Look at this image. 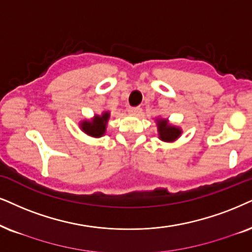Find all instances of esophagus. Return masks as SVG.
<instances>
[{"label": "esophagus", "instance_id": "34e87169", "mask_svg": "<svg viewBox=\"0 0 252 252\" xmlns=\"http://www.w3.org/2000/svg\"><path fill=\"white\" fill-rule=\"evenodd\" d=\"M128 111L130 114H132V115H137V114L141 111V108H139V107H129Z\"/></svg>", "mask_w": 252, "mask_h": 252}]
</instances>
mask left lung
<instances>
[{"mask_svg":"<svg viewBox=\"0 0 252 252\" xmlns=\"http://www.w3.org/2000/svg\"><path fill=\"white\" fill-rule=\"evenodd\" d=\"M158 132H159V138L166 142L174 141V139L178 138L181 133L180 129L176 128V126H170L166 120L158 121Z\"/></svg>","mask_w":252,"mask_h":252,"instance_id":"1","label":"left lung"}]
</instances>
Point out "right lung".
<instances>
[{
    "label": "right lung",
    "mask_w": 252,
    "mask_h": 252,
    "mask_svg": "<svg viewBox=\"0 0 252 252\" xmlns=\"http://www.w3.org/2000/svg\"><path fill=\"white\" fill-rule=\"evenodd\" d=\"M109 119V113H104L102 116H96L93 121H85L81 124V128L87 135L93 137H101L106 131L107 121Z\"/></svg>",
    "instance_id": "1"
}]
</instances>
